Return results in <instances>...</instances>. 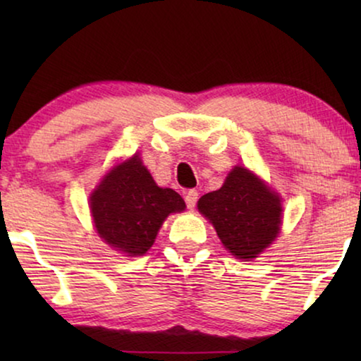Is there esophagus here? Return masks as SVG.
<instances>
[{
    "label": "esophagus",
    "mask_w": 361,
    "mask_h": 361,
    "mask_svg": "<svg viewBox=\"0 0 361 361\" xmlns=\"http://www.w3.org/2000/svg\"><path fill=\"white\" fill-rule=\"evenodd\" d=\"M185 204H187V207H189V209H194L195 207V204H197V199H199V192L197 190H194V189H190V190H187L185 192Z\"/></svg>",
    "instance_id": "obj_1"
}]
</instances>
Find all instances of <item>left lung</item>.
<instances>
[{
    "mask_svg": "<svg viewBox=\"0 0 361 361\" xmlns=\"http://www.w3.org/2000/svg\"><path fill=\"white\" fill-rule=\"evenodd\" d=\"M197 207L214 224L225 248L240 259L256 258L279 233V197L243 167H235L225 184L202 195Z\"/></svg>",
    "mask_w": 361,
    "mask_h": 361,
    "instance_id": "8db88e82",
    "label": "left lung"
}]
</instances>
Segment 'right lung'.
Listing matches in <instances>:
<instances>
[{
  "instance_id": "1",
  "label": "right lung",
  "mask_w": 361,
  "mask_h": 361,
  "mask_svg": "<svg viewBox=\"0 0 361 361\" xmlns=\"http://www.w3.org/2000/svg\"><path fill=\"white\" fill-rule=\"evenodd\" d=\"M98 235L128 256L145 255L154 243L162 221L182 212L185 202L172 189H161L141 159L133 156L116 166L90 197Z\"/></svg>"
}]
</instances>
